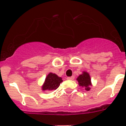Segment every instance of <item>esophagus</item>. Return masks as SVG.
Returning <instances> with one entry per match:
<instances>
[{"label": "esophagus", "instance_id": "1", "mask_svg": "<svg viewBox=\"0 0 126 126\" xmlns=\"http://www.w3.org/2000/svg\"><path fill=\"white\" fill-rule=\"evenodd\" d=\"M67 79L69 80H73L74 79V76H70V77H67Z\"/></svg>", "mask_w": 126, "mask_h": 126}]
</instances>
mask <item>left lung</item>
<instances>
[{
	"label": "left lung",
	"instance_id": "1",
	"mask_svg": "<svg viewBox=\"0 0 126 126\" xmlns=\"http://www.w3.org/2000/svg\"><path fill=\"white\" fill-rule=\"evenodd\" d=\"M77 80L78 81L79 85L81 86H84L85 87L86 90H90V88L89 87V86L91 85V79H90V76L89 74L86 72H83V73L81 75L79 76V77L77 78Z\"/></svg>",
	"mask_w": 126,
	"mask_h": 126
}]
</instances>
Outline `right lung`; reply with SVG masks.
I'll return each instance as SVG.
<instances>
[{
    "label": "right lung",
    "mask_w": 126,
    "mask_h": 126,
    "mask_svg": "<svg viewBox=\"0 0 126 126\" xmlns=\"http://www.w3.org/2000/svg\"><path fill=\"white\" fill-rule=\"evenodd\" d=\"M62 82L61 78L55 74L50 73L48 74L45 78V83L42 86V89L43 90H55L59 88Z\"/></svg>",
    "instance_id": "add662e5"
}]
</instances>
